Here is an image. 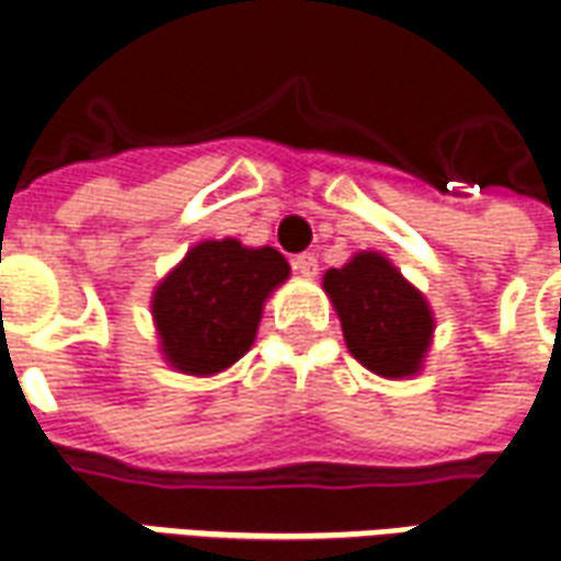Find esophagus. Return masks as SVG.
<instances>
[{"label": "esophagus", "mask_w": 561, "mask_h": 561, "mask_svg": "<svg viewBox=\"0 0 561 561\" xmlns=\"http://www.w3.org/2000/svg\"><path fill=\"white\" fill-rule=\"evenodd\" d=\"M291 264H294V270L300 273V276H309V279H312L314 273H318V255H314V252H302V255H297Z\"/></svg>", "instance_id": "obj_1"}]
</instances>
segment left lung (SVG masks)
I'll return each mask as SVG.
<instances>
[{"mask_svg": "<svg viewBox=\"0 0 561 561\" xmlns=\"http://www.w3.org/2000/svg\"><path fill=\"white\" fill-rule=\"evenodd\" d=\"M323 291L342 321L347 351L371 375L416 377L434 342V312L425 294L380 252H356L323 273Z\"/></svg>", "mask_w": 561, "mask_h": 561, "instance_id": "obj_1", "label": "left lung"}]
</instances>
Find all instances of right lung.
<instances>
[{
	"label": "right lung",
	"instance_id": "obj_1",
	"mask_svg": "<svg viewBox=\"0 0 561 561\" xmlns=\"http://www.w3.org/2000/svg\"><path fill=\"white\" fill-rule=\"evenodd\" d=\"M291 276L273 247L202 240L157 282L151 318L160 354L175 371L214 377L247 354L270 294Z\"/></svg>",
	"mask_w": 561,
	"mask_h": 561
}]
</instances>
